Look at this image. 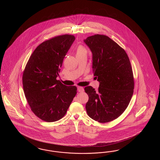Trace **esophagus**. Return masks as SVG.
<instances>
[{
    "mask_svg": "<svg viewBox=\"0 0 160 160\" xmlns=\"http://www.w3.org/2000/svg\"><path fill=\"white\" fill-rule=\"evenodd\" d=\"M78 92H84V88L82 87H78Z\"/></svg>",
    "mask_w": 160,
    "mask_h": 160,
    "instance_id": "34e87169",
    "label": "esophagus"
}]
</instances>
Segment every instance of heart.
<instances>
[{
	"label": "heart",
	"instance_id": "heart-1",
	"mask_svg": "<svg viewBox=\"0 0 160 160\" xmlns=\"http://www.w3.org/2000/svg\"><path fill=\"white\" fill-rule=\"evenodd\" d=\"M87 53V50L82 46H78L76 50V55H80L82 54Z\"/></svg>",
	"mask_w": 160,
	"mask_h": 160
}]
</instances>
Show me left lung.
I'll use <instances>...</instances> for the list:
<instances>
[{
  "label": "left lung",
  "mask_w": 160,
  "mask_h": 160,
  "mask_svg": "<svg viewBox=\"0 0 160 160\" xmlns=\"http://www.w3.org/2000/svg\"><path fill=\"white\" fill-rule=\"evenodd\" d=\"M84 42L92 53V71L100 83L97 91L92 86L84 88L87 114L99 122L112 121L125 111L134 92L130 60L125 50L105 35L89 36Z\"/></svg>",
  "instance_id": "1"
}]
</instances>
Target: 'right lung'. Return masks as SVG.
<instances>
[{
	"label": "right lung",
	"mask_w": 160,
	"mask_h": 160,
	"mask_svg": "<svg viewBox=\"0 0 160 160\" xmlns=\"http://www.w3.org/2000/svg\"><path fill=\"white\" fill-rule=\"evenodd\" d=\"M74 40L73 35L64 34L44 42L34 50L24 68L25 97L32 111L43 121L61 119L77 94L76 86H65L56 79Z\"/></svg>",
	"instance_id": "obj_1"
}]
</instances>
